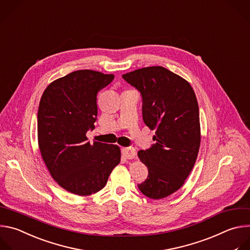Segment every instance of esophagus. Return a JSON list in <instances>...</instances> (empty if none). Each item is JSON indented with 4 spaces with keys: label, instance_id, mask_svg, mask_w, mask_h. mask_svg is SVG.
I'll return each mask as SVG.
<instances>
[{
    "label": "esophagus",
    "instance_id": "1",
    "mask_svg": "<svg viewBox=\"0 0 250 250\" xmlns=\"http://www.w3.org/2000/svg\"><path fill=\"white\" fill-rule=\"evenodd\" d=\"M122 154L123 156L128 159V160H131L133 158H135L136 156V151L135 148L132 147V146H127V147H123L122 148Z\"/></svg>",
    "mask_w": 250,
    "mask_h": 250
}]
</instances>
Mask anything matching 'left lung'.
Listing matches in <instances>:
<instances>
[{
    "mask_svg": "<svg viewBox=\"0 0 250 250\" xmlns=\"http://www.w3.org/2000/svg\"><path fill=\"white\" fill-rule=\"evenodd\" d=\"M142 96L145 124L156 130V141L138 156L148 170L138 184L152 199L177 191L191 172L200 147V120L197 98L190 83L161 67H146L122 76Z\"/></svg>",
    "mask_w": 250,
    "mask_h": 250,
    "instance_id": "8db88e82",
    "label": "left lung"
}]
</instances>
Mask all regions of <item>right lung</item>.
<instances>
[{"label":"right lung","mask_w":250,"mask_h":250,"mask_svg":"<svg viewBox=\"0 0 250 250\" xmlns=\"http://www.w3.org/2000/svg\"><path fill=\"white\" fill-rule=\"evenodd\" d=\"M114 75L79 70L50 83L37 113L42 159L53 179L67 191L87 196L102 190L120 163L116 145L92 144L86 132L97 117L96 95Z\"/></svg>","instance_id":"add662e5"}]
</instances>
